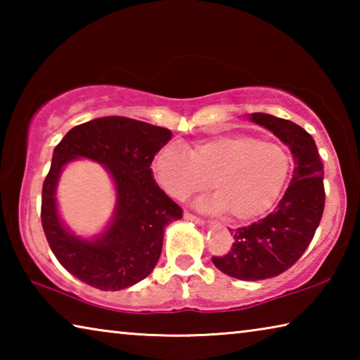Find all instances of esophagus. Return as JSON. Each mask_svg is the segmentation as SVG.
<instances>
[{
  "instance_id": "obj_1",
  "label": "esophagus",
  "mask_w": 360,
  "mask_h": 360,
  "mask_svg": "<svg viewBox=\"0 0 360 360\" xmlns=\"http://www.w3.org/2000/svg\"><path fill=\"white\" fill-rule=\"evenodd\" d=\"M184 219H186V221H192V222L198 224V225H205V221H203V219H200V217H197V216H193V214H191V212H184Z\"/></svg>"
}]
</instances>
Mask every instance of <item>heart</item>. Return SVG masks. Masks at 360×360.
I'll use <instances>...</instances> for the list:
<instances>
[{"instance_id": "heart-1", "label": "heart", "mask_w": 360, "mask_h": 360, "mask_svg": "<svg viewBox=\"0 0 360 360\" xmlns=\"http://www.w3.org/2000/svg\"><path fill=\"white\" fill-rule=\"evenodd\" d=\"M292 169L288 148L248 133H224L184 146H167L152 160L157 184L174 200L208 191L203 210L229 211L235 222L265 216L281 197Z\"/></svg>"}]
</instances>
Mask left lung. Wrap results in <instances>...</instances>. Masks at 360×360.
<instances>
[{"label": "left lung", "instance_id": "8db88e82", "mask_svg": "<svg viewBox=\"0 0 360 360\" xmlns=\"http://www.w3.org/2000/svg\"><path fill=\"white\" fill-rule=\"evenodd\" d=\"M248 119L270 130L294 158L290 184L275 211L231 231L233 246L212 264L227 276L260 281L281 275L302 257L324 211V167L314 139L294 122L252 112Z\"/></svg>", "mask_w": 360, "mask_h": 360}]
</instances>
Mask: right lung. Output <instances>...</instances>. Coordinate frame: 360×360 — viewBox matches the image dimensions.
Listing matches in <instances>:
<instances>
[{"mask_svg": "<svg viewBox=\"0 0 360 360\" xmlns=\"http://www.w3.org/2000/svg\"><path fill=\"white\" fill-rule=\"evenodd\" d=\"M172 136L168 129L111 115L75 127L53 149L42 186L41 221L52 252L72 276L100 290H120L154 270L165 227L182 217V210L158 187L150 169L154 155ZM79 158L105 166L116 192L112 221L92 237L75 234L56 202L59 176Z\"/></svg>", "mask_w": 360, "mask_h": 360, "instance_id": "right-lung-1", "label": "right lung"}]
</instances>
